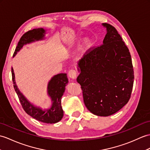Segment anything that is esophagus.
Listing matches in <instances>:
<instances>
[{"instance_id": "1", "label": "esophagus", "mask_w": 150, "mask_h": 150, "mask_svg": "<svg viewBox=\"0 0 150 150\" xmlns=\"http://www.w3.org/2000/svg\"><path fill=\"white\" fill-rule=\"evenodd\" d=\"M68 76L69 78L72 79H75L76 77V72L74 69H70L68 72Z\"/></svg>"}]
</instances>
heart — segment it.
<instances>
[{
    "label": "heart",
    "mask_w": 150,
    "mask_h": 150,
    "mask_svg": "<svg viewBox=\"0 0 150 150\" xmlns=\"http://www.w3.org/2000/svg\"><path fill=\"white\" fill-rule=\"evenodd\" d=\"M93 41L91 38H90L89 37L86 38L84 40V41H83V43L82 45V47L81 50V53L82 54L85 53L87 50H88L89 48L93 46ZM67 52H68V50H67Z\"/></svg>",
    "instance_id": "1"
}]
</instances>
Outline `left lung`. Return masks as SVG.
Segmentation results:
<instances>
[{
  "mask_svg": "<svg viewBox=\"0 0 150 150\" xmlns=\"http://www.w3.org/2000/svg\"><path fill=\"white\" fill-rule=\"evenodd\" d=\"M102 25L107 30L103 45L79 60L76 81L87 109L96 116H109L128 103L134 75L129 50L117 30L110 24Z\"/></svg>",
  "mask_w": 150,
  "mask_h": 150,
  "instance_id": "8db88e82",
  "label": "left lung"
}]
</instances>
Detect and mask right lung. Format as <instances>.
<instances>
[{
    "mask_svg": "<svg viewBox=\"0 0 150 150\" xmlns=\"http://www.w3.org/2000/svg\"><path fill=\"white\" fill-rule=\"evenodd\" d=\"M47 30L43 28L34 29L28 31L20 38L13 54V57L22 49L24 45L45 39ZM13 86L18 96L20 102L25 112L36 120L45 123H56L63 117V110L61 107V98L65 91V87L68 84V79L67 74H59L52 76L48 83L47 94L51 99V106L43 109L30 103L21 92L15 81L13 68H11Z\"/></svg>",
    "mask_w": 150,
    "mask_h": 150,
    "instance_id": "right-lung-1",
    "label": "right lung"
}]
</instances>
